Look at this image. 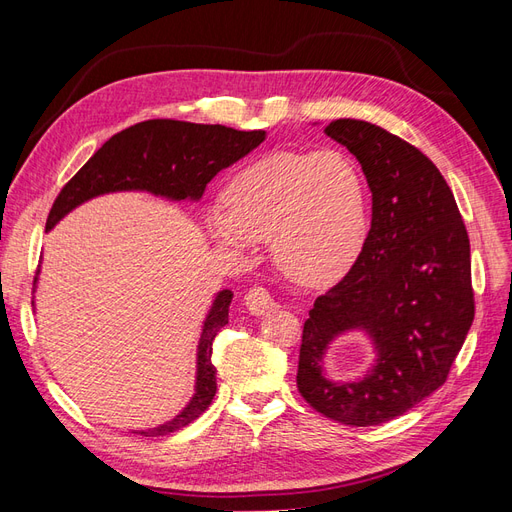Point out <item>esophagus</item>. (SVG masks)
<instances>
[{
    "label": "esophagus",
    "mask_w": 512,
    "mask_h": 512,
    "mask_svg": "<svg viewBox=\"0 0 512 512\" xmlns=\"http://www.w3.org/2000/svg\"><path fill=\"white\" fill-rule=\"evenodd\" d=\"M245 305L254 316H262V314H267V312H271V309L277 307L275 299L271 297V292L267 288H262V286H252L250 290L245 292Z\"/></svg>",
    "instance_id": "1"
}]
</instances>
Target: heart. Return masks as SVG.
I'll return each instance as SVG.
<instances>
[{"label": "heart", "instance_id": "b5f03b06", "mask_svg": "<svg viewBox=\"0 0 512 512\" xmlns=\"http://www.w3.org/2000/svg\"><path fill=\"white\" fill-rule=\"evenodd\" d=\"M224 203L209 213L211 235L235 250L269 239L275 267L299 286L335 282L365 239V179L335 149L260 156L228 181Z\"/></svg>", "mask_w": 512, "mask_h": 512}]
</instances>
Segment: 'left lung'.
<instances>
[{
  "label": "left lung",
  "instance_id": "8db88e82",
  "mask_svg": "<svg viewBox=\"0 0 512 512\" xmlns=\"http://www.w3.org/2000/svg\"><path fill=\"white\" fill-rule=\"evenodd\" d=\"M324 132L361 162L374 205L359 258L309 309L297 386L322 416L369 427L406 414L451 374L474 320L470 239L423 151L359 119H335ZM348 328L375 337L379 363L361 383L333 385L319 359Z\"/></svg>",
  "mask_w": 512,
  "mask_h": 512
}]
</instances>
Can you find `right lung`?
Returning <instances> with one entry per match:
<instances>
[{"mask_svg":"<svg viewBox=\"0 0 512 512\" xmlns=\"http://www.w3.org/2000/svg\"><path fill=\"white\" fill-rule=\"evenodd\" d=\"M265 130L243 132L226 126L205 123L149 119L117 132L89 158L61 192L46 218V230L53 228L68 211L85 200L115 190H147L168 198H200L207 183L222 168L235 164L254 147L265 141ZM36 284V277H34ZM230 290H222L205 320L203 337L198 344L196 393L173 421L156 429L134 431L141 436L158 438L179 431L203 414L215 395L213 339L228 324Z\"/></svg>","mask_w":512,"mask_h":512,"instance_id":"add662e5","label":"right lung"}]
</instances>
